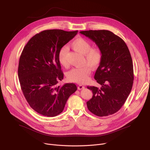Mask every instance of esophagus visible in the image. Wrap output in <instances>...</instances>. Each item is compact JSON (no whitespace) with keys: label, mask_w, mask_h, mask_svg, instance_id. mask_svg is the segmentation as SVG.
<instances>
[{"label":"esophagus","mask_w":150,"mask_h":150,"mask_svg":"<svg viewBox=\"0 0 150 150\" xmlns=\"http://www.w3.org/2000/svg\"><path fill=\"white\" fill-rule=\"evenodd\" d=\"M84 86L83 85H81V84H79L78 86V90H81V89H84Z\"/></svg>","instance_id":"obj_1"}]
</instances>
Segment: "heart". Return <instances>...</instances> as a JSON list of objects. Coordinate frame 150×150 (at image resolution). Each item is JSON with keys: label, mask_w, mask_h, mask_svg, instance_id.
Here are the masks:
<instances>
[{"label": "heart", "mask_w": 150, "mask_h": 150, "mask_svg": "<svg viewBox=\"0 0 150 150\" xmlns=\"http://www.w3.org/2000/svg\"><path fill=\"white\" fill-rule=\"evenodd\" d=\"M72 49L84 55L83 64L71 69L67 74V78L70 81L77 83H84L88 80L92 69L97 68L101 64L103 54L98 47H92V44L88 40L83 38H77L71 43ZM68 50L66 47H62L58 53V61L64 67L69 66L67 62Z\"/></svg>", "instance_id": "heart-1"}]
</instances>
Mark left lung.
<instances>
[{
  "label": "left lung",
  "instance_id": "8db88e82",
  "mask_svg": "<svg viewBox=\"0 0 150 150\" xmlns=\"http://www.w3.org/2000/svg\"><path fill=\"white\" fill-rule=\"evenodd\" d=\"M101 50L103 58L94 78L101 88L88 86L93 96L87 106L99 117L112 115L122 107L131 92L133 80V64L124 41L109 30L81 31Z\"/></svg>",
  "mask_w": 150,
  "mask_h": 150
}]
</instances>
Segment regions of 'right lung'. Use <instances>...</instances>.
Returning a JSON list of instances; mask_svg holds the SVG:
<instances>
[{"mask_svg": "<svg viewBox=\"0 0 150 150\" xmlns=\"http://www.w3.org/2000/svg\"><path fill=\"white\" fill-rule=\"evenodd\" d=\"M77 33L44 30L31 38L22 50L18 66L21 89L30 107L42 115L61 113L67 99L77 89L73 83L57 86L64 76L59 52Z\"/></svg>", "mask_w": 150, "mask_h": 150, "instance_id": "1", "label": "right lung"}]
</instances>
